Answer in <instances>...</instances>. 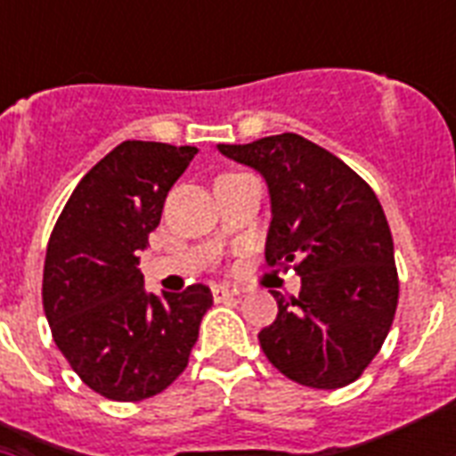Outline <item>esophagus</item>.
<instances>
[{
    "label": "esophagus",
    "mask_w": 456,
    "mask_h": 456,
    "mask_svg": "<svg viewBox=\"0 0 456 456\" xmlns=\"http://www.w3.org/2000/svg\"><path fill=\"white\" fill-rule=\"evenodd\" d=\"M213 298L215 300H234V298H239V291H236V289H229V286L215 284L213 286Z\"/></svg>",
    "instance_id": "obj_1"
}]
</instances>
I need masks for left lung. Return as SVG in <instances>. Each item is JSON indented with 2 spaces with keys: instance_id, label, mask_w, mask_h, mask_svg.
Masks as SVG:
<instances>
[{
  "instance_id": "8db88e82",
  "label": "left lung",
  "mask_w": 456,
  "mask_h": 456,
  "mask_svg": "<svg viewBox=\"0 0 456 456\" xmlns=\"http://www.w3.org/2000/svg\"><path fill=\"white\" fill-rule=\"evenodd\" d=\"M220 153L256 167L270 186V267L298 272L300 293L277 298L257 333L267 360L291 381L333 390L357 381L388 336L397 310L393 236L371 186L340 158L284 132Z\"/></svg>"
}]
</instances>
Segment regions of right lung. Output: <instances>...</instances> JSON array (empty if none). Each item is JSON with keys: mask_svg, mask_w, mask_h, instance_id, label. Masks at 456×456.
<instances>
[{"mask_svg": "<svg viewBox=\"0 0 456 456\" xmlns=\"http://www.w3.org/2000/svg\"><path fill=\"white\" fill-rule=\"evenodd\" d=\"M196 151L123 142L80 179L49 236L42 305L53 343L85 386L116 403L158 395L184 371L213 305L203 284L158 298L139 272V250Z\"/></svg>", "mask_w": 456, "mask_h": 456, "instance_id": "obj_1", "label": "right lung"}]
</instances>
